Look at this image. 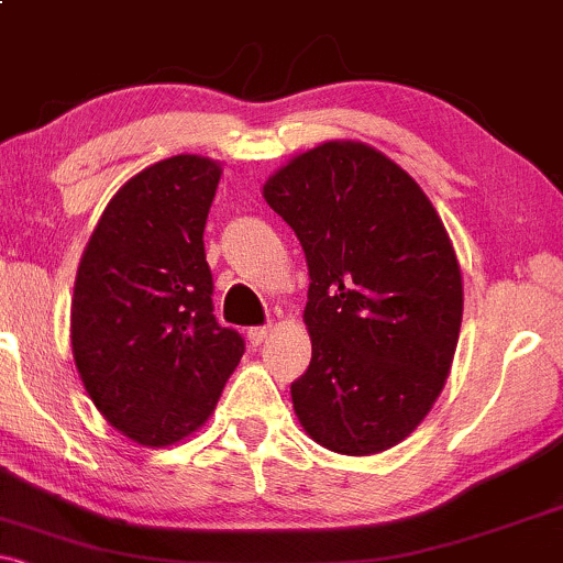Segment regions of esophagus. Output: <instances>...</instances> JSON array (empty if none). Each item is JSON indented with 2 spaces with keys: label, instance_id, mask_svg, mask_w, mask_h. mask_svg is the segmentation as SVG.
<instances>
[{
  "label": "esophagus",
  "instance_id": "esophagus-1",
  "mask_svg": "<svg viewBox=\"0 0 563 563\" xmlns=\"http://www.w3.org/2000/svg\"><path fill=\"white\" fill-rule=\"evenodd\" d=\"M269 331H273V325H260V328H251V331H249V341H251V344H254V346H260L262 341L267 339V335H269Z\"/></svg>",
  "mask_w": 563,
  "mask_h": 563
}]
</instances>
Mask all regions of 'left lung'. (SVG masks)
Instances as JSON below:
<instances>
[{
    "mask_svg": "<svg viewBox=\"0 0 563 563\" xmlns=\"http://www.w3.org/2000/svg\"><path fill=\"white\" fill-rule=\"evenodd\" d=\"M309 267L312 363L290 384L309 437L373 455L412 434L448 378L463 280L416 179L363 142H322L264 185Z\"/></svg>",
    "mask_w": 563,
    "mask_h": 563,
    "instance_id": "obj_1",
    "label": "left lung"
}]
</instances>
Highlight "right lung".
<instances>
[{
  "mask_svg": "<svg viewBox=\"0 0 563 563\" xmlns=\"http://www.w3.org/2000/svg\"><path fill=\"white\" fill-rule=\"evenodd\" d=\"M222 166L172 156L111 198L84 249L70 346L108 423L166 448L206 423L241 363V333L214 318L203 228Z\"/></svg>",
  "mask_w": 563,
  "mask_h": 563,
  "instance_id": "right-lung-1",
  "label": "right lung"
}]
</instances>
